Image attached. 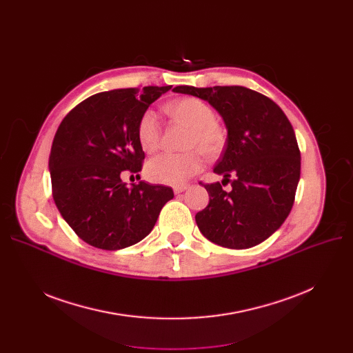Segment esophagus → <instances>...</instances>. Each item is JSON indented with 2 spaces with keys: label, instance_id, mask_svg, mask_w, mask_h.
<instances>
[{
  "label": "esophagus",
  "instance_id": "1",
  "mask_svg": "<svg viewBox=\"0 0 353 353\" xmlns=\"http://www.w3.org/2000/svg\"><path fill=\"white\" fill-rule=\"evenodd\" d=\"M186 189H188L186 184H181V186H176L173 190H174V193H176V194H179V193H183V192L186 190Z\"/></svg>",
  "mask_w": 353,
  "mask_h": 353
}]
</instances>
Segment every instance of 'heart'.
Wrapping results in <instances>:
<instances>
[{
  "label": "heart",
  "mask_w": 353,
  "mask_h": 353,
  "mask_svg": "<svg viewBox=\"0 0 353 353\" xmlns=\"http://www.w3.org/2000/svg\"><path fill=\"white\" fill-rule=\"evenodd\" d=\"M165 114L189 128L181 154L163 153L147 163L145 173L152 181L181 186L203 167V157H217L226 145V128L217 123L214 110L196 97H183L164 105ZM160 124L153 111H145L137 123V140L145 153H153L160 144Z\"/></svg>",
  "instance_id": "obj_1"
}]
</instances>
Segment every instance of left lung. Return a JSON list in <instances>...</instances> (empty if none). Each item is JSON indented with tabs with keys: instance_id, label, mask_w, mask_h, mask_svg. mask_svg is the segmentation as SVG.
Returning <instances> with one entry per match:
<instances>
[{
	"instance_id": "obj_1",
	"label": "left lung",
	"mask_w": 353,
	"mask_h": 353,
	"mask_svg": "<svg viewBox=\"0 0 353 353\" xmlns=\"http://www.w3.org/2000/svg\"><path fill=\"white\" fill-rule=\"evenodd\" d=\"M173 91L209 101L228 128L226 150L213 169L223 181H200L210 200L196 214L197 228L229 249L262 243L289 216L301 179V152L290 121L269 97L242 85H177ZM225 181L232 184L230 192L221 188Z\"/></svg>"
}]
</instances>
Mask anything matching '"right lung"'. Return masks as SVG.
Here are the masks:
<instances>
[{"instance_id": "add662e5", "label": "right lung", "mask_w": 353, "mask_h": 353, "mask_svg": "<svg viewBox=\"0 0 353 353\" xmlns=\"http://www.w3.org/2000/svg\"><path fill=\"white\" fill-rule=\"evenodd\" d=\"M172 85L99 92L74 107L54 136L50 153L52 197L68 226L103 250L133 246L150 233L172 188L140 181L144 152L137 140L143 113Z\"/></svg>"}]
</instances>
